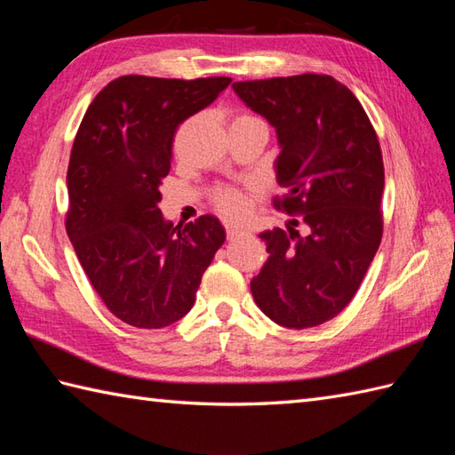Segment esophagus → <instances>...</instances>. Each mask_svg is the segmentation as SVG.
I'll use <instances>...</instances> for the list:
<instances>
[{"label":"esophagus","mask_w":455,"mask_h":455,"mask_svg":"<svg viewBox=\"0 0 455 455\" xmlns=\"http://www.w3.org/2000/svg\"><path fill=\"white\" fill-rule=\"evenodd\" d=\"M244 233H246L244 227H240V225H227V236H228L230 240L240 236V235H244Z\"/></svg>","instance_id":"obj_1"}]
</instances>
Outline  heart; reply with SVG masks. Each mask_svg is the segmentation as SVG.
I'll return each instance as SVG.
<instances>
[{"instance_id": "obj_1", "label": "heart", "mask_w": 455, "mask_h": 455, "mask_svg": "<svg viewBox=\"0 0 455 455\" xmlns=\"http://www.w3.org/2000/svg\"><path fill=\"white\" fill-rule=\"evenodd\" d=\"M217 207L220 212H225L227 217H240L244 215L248 209V203L244 196H240L238 191H220L217 196Z\"/></svg>"}]
</instances>
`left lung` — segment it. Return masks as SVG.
<instances>
[{
    "label": "left lung",
    "instance_id": "left-lung-1",
    "mask_svg": "<svg viewBox=\"0 0 455 455\" xmlns=\"http://www.w3.org/2000/svg\"><path fill=\"white\" fill-rule=\"evenodd\" d=\"M233 90L275 129V178L287 188L275 207L303 212L305 225V233L297 220L259 233L269 256L250 289L279 326H318L352 301L381 243L379 140L362 103L332 76L236 82Z\"/></svg>",
    "mask_w": 455,
    "mask_h": 455
}]
</instances>
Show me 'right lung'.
Wrapping results in <instances>:
<instances>
[{
  "label": "right lung",
  "instance_id": "right-lung-1",
  "mask_svg": "<svg viewBox=\"0 0 455 455\" xmlns=\"http://www.w3.org/2000/svg\"><path fill=\"white\" fill-rule=\"evenodd\" d=\"M230 82L121 76L95 95L76 134L66 233L105 307L131 326L164 328L186 316L225 243L217 217L173 225L158 203L173 134Z\"/></svg>",
  "mask_w": 455,
  "mask_h": 455
}]
</instances>
